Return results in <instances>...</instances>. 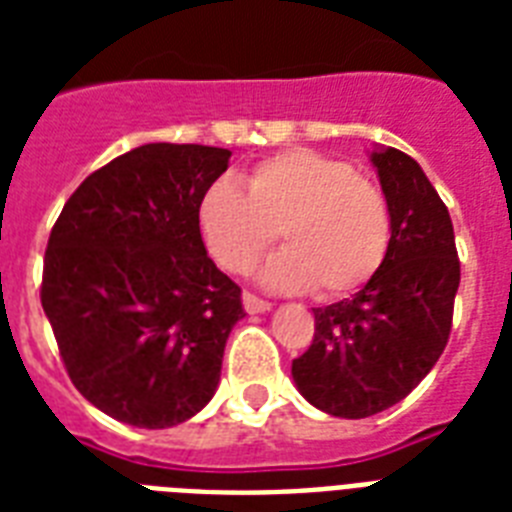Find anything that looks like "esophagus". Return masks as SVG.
<instances>
[{
	"instance_id": "1",
	"label": "esophagus",
	"mask_w": 512,
	"mask_h": 512,
	"mask_svg": "<svg viewBox=\"0 0 512 512\" xmlns=\"http://www.w3.org/2000/svg\"><path fill=\"white\" fill-rule=\"evenodd\" d=\"M244 308H247V313H268L271 311V303L268 300H263V297L252 295V292H244Z\"/></svg>"
}]
</instances>
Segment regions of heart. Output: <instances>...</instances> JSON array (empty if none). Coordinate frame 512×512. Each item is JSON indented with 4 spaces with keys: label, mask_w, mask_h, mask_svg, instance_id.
Masks as SVG:
<instances>
[{
    "label": "heart",
    "mask_w": 512,
    "mask_h": 512,
    "mask_svg": "<svg viewBox=\"0 0 512 512\" xmlns=\"http://www.w3.org/2000/svg\"><path fill=\"white\" fill-rule=\"evenodd\" d=\"M196 225L220 268L247 273L279 231L284 247L260 271L273 289L342 297L364 287L390 247V207L380 185L335 156L289 148L257 162L244 191L215 180L201 193Z\"/></svg>",
    "instance_id": "obj_1"
}]
</instances>
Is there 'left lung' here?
Masks as SVG:
<instances>
[{"label": "left lung", "mask_w": 512, "mask_h": 512, "mask_svg": "<svg viewBox=\"0 0 512 512\" xmlns=\"http://www.w3.org/2000/svg\"><path fill=\"white\" fill-rule=\"evenodd\" d=\"M390 207V247L350 300L313 308L311 348L292 361L308 404L361 420L406 398L436 366L452 332L460 260L449 209L398 148L369 154Z\"/></svg>", "instance_id": "1"}]
</instances>
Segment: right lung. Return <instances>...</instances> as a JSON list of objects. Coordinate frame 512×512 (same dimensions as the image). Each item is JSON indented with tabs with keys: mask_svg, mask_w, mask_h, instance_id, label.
Instances as JSON below:
<instances>
[{
	"mask_svg": "<svg viewBox=\"0 0 512 512\" xmlns=\"http://www.w3.org/2000/svg\"><path fill=\"white\" fill-rule=\"evenodd\" d=\"M228 148L146 143L84 180L44 252L42 308L76 390L135 428H172L212 401L241 289L199 236L201 193Z\"/></svg>",
	"mask_w": 512,
	"mask_h": 512,
	"instance_id": "obj_1",
	"label": "right lung"
}]
</instances>
